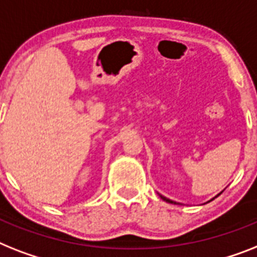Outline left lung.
<instances>
[{
  "mask_svg": "<svg viewBox=\"0 0 257 257\" xmlns=\"http://www.w3.org/2000/svg\"><path fill=\"white\" fill-rule=\"evenodd\" d=\"M222 192H223V190H222ZM222 192H220V193H222ZM220 193H218L217 196L214 197V198H217V197H218V196H219ZM159 196H160V198H162V200H163V201H165V202H168V203H173V205H176V203H179V202H176V201H172V200H169V198H167V197L162 196V194H159ZM214 198H213V200H214ZM213 200H210V201H213ZM210 201H209V202H210Z\"/></svg>",
  "mask_w": 257,
  "mask_h": 257,
  "instance_id": "8db88e82",
  "label": "left lung"
}]
</instances>
